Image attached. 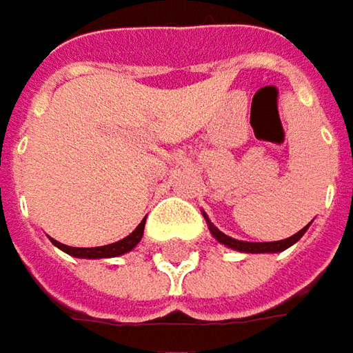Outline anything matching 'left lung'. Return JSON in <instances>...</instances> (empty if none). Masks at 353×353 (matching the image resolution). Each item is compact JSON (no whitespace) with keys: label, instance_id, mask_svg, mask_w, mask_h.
I'll return each instance as SVG.
<instances>
[{"label":"left lung","instance_id":"8db88e82","mask_svg":"<svg viewBox=\"0 0 353 353\" xmlns=\"http://www.w3.org/2000/svg\"><path fill=\"white\" fill-rule=\"evenodd\" d=\"M207 223H209V219H207ZM209 229H211V233H213V237L219 243H223V245H227V247H231V249H237V251H243V253H279V251H283V249H288L291 247L295 241H299L303 237V233L307 231V227H303L299 233H295V235H291L288 239H281V241H269V243H247V241H237L233 239V237H229V235H225V233H221L214 225L209 223Z\"/></svg>","mask_w":353,"mask_h":353}]
</instances>
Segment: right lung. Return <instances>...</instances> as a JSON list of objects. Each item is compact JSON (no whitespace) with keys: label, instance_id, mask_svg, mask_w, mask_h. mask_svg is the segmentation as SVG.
I'll return each instance as SVG.
<instances>
[{"label":"right lung","instance_id":"right-lung-1","mask_svg":"<svg viewBox=\"0 0 353 353\" xmlns=\"http://www.w3.org/2000/svg\"><path fill=\"white\" fill-rule=\"evenodd\" d=\"M144 223L146 219L137 227V231H132L128 237H124L122 241H116L110 245H104V247H68L63 243H58L56 239H52V243L56 247H60L62 251H65L68 255H74V257H82V259H102V257H118L122 253H128L130 249H134L142 239V233H144Z\"/></svg>","mask_w":353,"mask_h":353}]
</instances>
